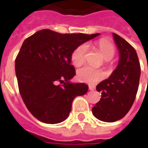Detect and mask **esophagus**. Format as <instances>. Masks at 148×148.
<instances>
[{"label":"esophagus","mask_w":148,"mask_h":148,"mask_svg":"<svg viewBox=\"0 0 148 148\" xmlns=\"http://www.w3.org/2000/svg\"><path fill=\"white\" fill-rule=\"evenodd\" d=\"M89 89H90V90H91V91H93V90H95V87L93 86H89Z\"/></svg>","instance_id":"obj_1"}]
</instances>
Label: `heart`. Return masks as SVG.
<instances>
[{
  "label": "heart",
  "instance_id": "1",
  "mask_svg": "<svg viewBox=\"0 0 148 148\" xmlns=\"http://www.w3.org/2000/svg\"><path fill=\"white\" fill-rule=\"evenodd\" d=\"M97 48L101 52L106 61L111 60L116 54L114 46L106 39H101L96 42ZM88 53V46L86 44H81L74 49L71 55L72 63L79 66L86 61V55ZM77 79L86 83L94 84L101 81L105 77V73L101 70L95 69L91 66H84L77 71Z\"/></svg>",
  "mask_w": 148,
  "mask_h": 148
}]
</instances>
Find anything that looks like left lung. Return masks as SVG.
Wrapping results in <instances>:
<instances>
[{
  "instance_id": "1",
  "label": "left lung",
  "mask_w": 148,
  "mask_h": 148,
  "mask_svg": "<svg viewBox=\"0 0 148 148\" xmlns=\"http://www.w3.org/2000/svg\"><path fill=\"white\" fill-rule=\"evenodd\" d=\"M113 37L120 52L119 64L108 79L97 86L101 97L92 109L93 116L105 122L121 120L128 112L136 99L140 77L135 48L117 34L113 33Z\"/></svg>"
}]
</instances>
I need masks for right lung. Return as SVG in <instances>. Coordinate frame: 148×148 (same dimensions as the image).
<instances>
[{
	"instance_id": "add662e5",
	"label": "right lung",
	"mask_w": 148,
	"mask_h": 148,
	"mask_svg": "<svg viewBox=\"0 0 148 148\" xmlns=\"http://www.w3.org/2000/svg\"><path fill=\"white\" fill-rule=\"evenodd\" d=\"M99 35L43 29L24 40L15 60L16 74L25 106L39 121L46 124L65 121L74 97L87 93L86 84L69 82L76 74L71 55L82 43Z\"/></svg>"
}]
</instances>
